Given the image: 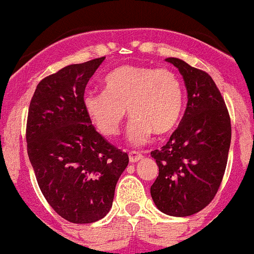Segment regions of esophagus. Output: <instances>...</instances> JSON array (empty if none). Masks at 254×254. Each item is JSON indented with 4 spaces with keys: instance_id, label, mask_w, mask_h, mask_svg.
<instances>
[{
    "instance_id": "obj_1",
    "label": "esophagus",
    "mask_w": 254,
    "mask_h": 254,
    "mask_svg": "<svg viewBox=\"0 0 254 254\" xmlns=\"http://www.w3.org/2000/svg\"><path fill=\"white\" fill-rule=\"evenodd\" d=\"M128 157H129V162H132V163H134V162H138L139 159H142V154L137 151L129 152Z\"/></svg>"
}]
</instances>
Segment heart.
I'll use <instances>...</instances> for the list:
<instances>
[{
  "label": "heart",
  "instance_id": "b5f03b06",
  "mask_svg": "<svg viewBox=\"0 0 254 254\" xmlns=\"http://www.w3.org/2000/svg\"><path fill=\"white\" fill-rule=\"evenodd\" d=\"M105 91H88L82 105L89 121L106 137L118 136L126 108L133 117L128 126L132 143L142 144L156 134H167L180 123L185 92L180 77L166 67L123 64L103 79Z\"/></svg>",
  "mask_w": 254,
  "mask_h": 254
}]
</instances>
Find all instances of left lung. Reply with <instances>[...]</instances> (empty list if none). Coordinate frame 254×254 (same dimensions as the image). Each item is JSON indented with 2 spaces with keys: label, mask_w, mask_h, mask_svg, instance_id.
<instances>
[{
  "label": "left lung",
  "mask_w": 254,
  "mask_h": 254,
  "mask_svg": "<svg viewBox=\"0 0 254 254\" xmlns=\"http://www.w3.org/2000/svg\"><path fill=\"white\" fill-rule=\"evenodd\" d=\"M188 93L187 108L167 143L151 156L158 176L151 186L157 208L187 217L208 206L223 180L231 144V117L212 77L175 57Z\"/></svg>",
  "instance_id": "left-lung-1"
}]
</instances>
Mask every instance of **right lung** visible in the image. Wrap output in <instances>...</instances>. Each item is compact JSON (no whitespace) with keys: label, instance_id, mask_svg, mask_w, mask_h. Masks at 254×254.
<instances>
[{"label":"right lung","instance_id":"add662e5","mask_svg":"<svg viewBox=\"0 0 254 254\" xmlns=\"http://www.w3.org/2000/svg\"><path fill=\"white\" fill-rule=\"evenodd\" d=\"M103 60L69 64L45 77L28 108L26 141L36 180L50 206L72 223H92L110 212L128 165V154L96 131L82 105Z\"/></svg>","mask_w":254,"mask_h":254}]
</instances>
